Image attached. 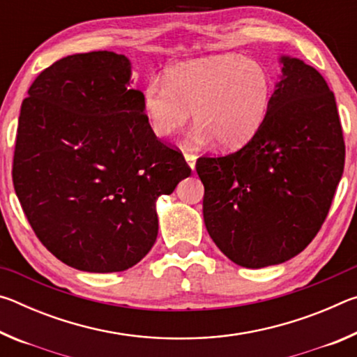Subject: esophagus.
Wrapping results in <instances>:
<instances>
[{"mask_svg":"<svg viewBox=\"0 0 357 357\" xmlns=\"http://www.w3.org/2000/svg\"><path fill=\"white\" fill-rule=\"evenodd\" d=\"M184 159L187 162V165H189L192 170H195V164H197V155L192 154V153H184Z\"/></svg>","mask_w":357,"mask_h":357,"instance_id":"34e87169","label":"esophagus"}]
</instances>
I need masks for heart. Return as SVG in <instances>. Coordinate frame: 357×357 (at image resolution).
<instances>
[{
    "instance_id": "b5f03b06",
    "label": "heart",
    "mask_w": 357,
    "mask_h": 357,
    "mask_svg": "<svg viewBox=\"0 0 357 357\" xmlns=\"http://www.w3.org/2000/svg\"><path fill=\"white\" fill-rule=\"evenodd\" d=\"M274 82L261 63L236 53L173 66L165 78H151L142 107L149 129L159 138L184 128L193 112L190 140H215L236 149L250 142L268 118Z\"/></svg>"
}]
</instances>
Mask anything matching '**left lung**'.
Here are the masks:
<instances>
[{"label": "left lung", "mask_w": 357, "mask_h": 357, "mask_svg": "<svg viewBox=\"0 0 357 357\" xmlns=\"http://www.w3.org/2000/svg\"><path fill=\"white\" fill-rule=\"evenodd\" d=\"M261 129L236 153L200 157L204 225L244 268L280 264L317 236L345 165L334 93L319 72L282 56Z\"/></svg>", "instance_id": "1"}]
</instances>
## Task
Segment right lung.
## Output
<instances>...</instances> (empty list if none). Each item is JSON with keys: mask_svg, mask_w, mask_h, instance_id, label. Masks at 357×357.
<instances>
[{"mask_svg": "<svg viewBox=\"0 0 357 357\" xmlns=\"http://www.w3.org/2000/svg\"><path fill=\"white\" fill-rule=\"evenodd\" d=\"M129 82L124 55L77 53L42 70L22 104L15 193L47 250L86 273L140 261L157 238L155 200L190 174Z\"/></svg>", "mask_w": 357, "mask_h": 357, "instance_id": "1", "label": "right lung"}]
</instances>
